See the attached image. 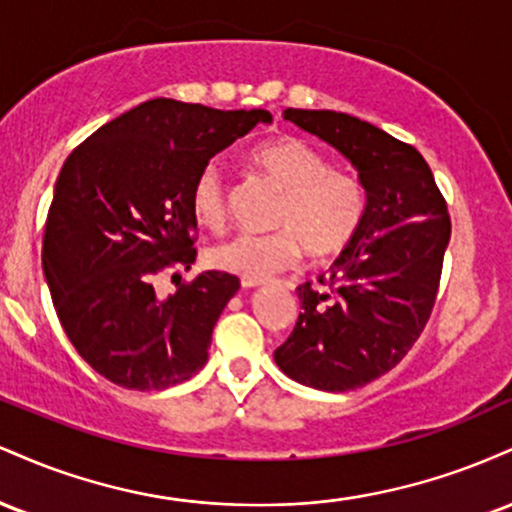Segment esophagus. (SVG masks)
<instances>
[{"label": "esophagus", "mask_w": 512, "mask_h": 512, "mask_svg": "<svg viewBox=\"0 0 512 512\" xmlns=\"http://www.w3.org/2000/svg\"><path fill=\"white\" fill-rule=\"evenodd\" d=\"M240 284H243V289H255V286L264 284L262 279H248V276H240Z\"/></svg>", "instance_id": "esophagus-1"}]
</instances>
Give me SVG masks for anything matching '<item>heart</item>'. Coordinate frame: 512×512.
<instances>
[{"instance_id": "heart-1", "label": "heart", "mask_w": 512, "mask_h": 512, "mask_svg": "<svg viewBox=\"0 0 512 512\" xmlns=\"http://www.w3.org/2000/svg\"><path fill=\"white\" fill-rule=\"evenodd\" d=\"M250 163L276 199L269 233H236L209 248V262L221 272L267 279L301 260L325 262L354 243L366 219L368 195L358 175L332 168V161L298 137L264 139L250 151ZM190 211L199 226L219 228L228 214V187L216 163H204L190 185Z\"/></svg>"}]
</instances>
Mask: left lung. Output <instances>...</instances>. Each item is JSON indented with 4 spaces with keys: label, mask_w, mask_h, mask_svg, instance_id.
I'll return each instance as SVG.
<instances>
[{
    "label": "left lung",
    "mask_w": 512,
    "mask_h": 512,
    "mask_svg": "<svg viewBox=\"0 0 512 512\" xmlns=\"http://www.w3.org/2000/svg\"><path fill=\"white\" fill-rule=\"evenodd\" d=\"M284 120L354 163L368 209L330 272L296 289L301 313L274 361L296 383L349 392L395 368L424 332L450 243L448 204L424 156L380 127L334 110L286 108Z\"/></svg>",
    "instance_id": "8db88e82"
}]
</instances>
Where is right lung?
Wrapping results in <instances>:
<instances>
[{"instance_id":"add662e5","label":"right lung","mask_w":512,"mask_h":512,"mask_svg":"<svg viewBox=\"0 0 512 512\" xmlns=\"http://www.w3.org/2000/svg\"><path fill=\"white\" fill-rule=\"evenodd\" d=\"M257 122L272 115L154 98L110 120L64 161L43 231L45 279L69 342L110 383L166 390L207 363L238 276H179L168 299L155 293V279L192 267V180Z\"/></svg>"}]
</instances>
